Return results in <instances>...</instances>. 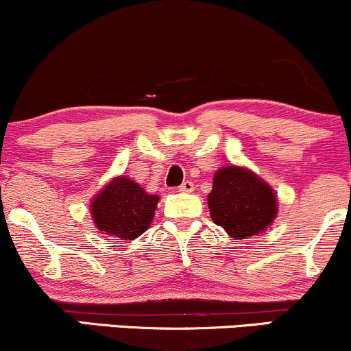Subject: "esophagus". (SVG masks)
<instances>
[{
    "label": "esophagus",
    "instance_id": "obj_1",
    "mask_svg": "<svg viewBox=\"0 0 351 351\" xmlns=\"http://www.w3.org/2000/svg\"><path fill=\"white\" fill-rule=\"evenodd\" d=\"M193 189H195V184H193L191 181H188V180L184 181V183L180 186V191L181 193H191Z\"/></svg>",
    "mask_w": 351,
    "mask_h": 351
}]
</instances>
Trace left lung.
Returning <instances> with one entry per match:
<instances>
[{"instance_id": "8db88e82", "label": "left lung", "mask_w": 351, "mask_h": 351, "mask_svg": "<svg viewBox=\"0 0 351 351\" xmlns=\"http://www.w3.org/2000/svg\"><path fill=\"white\" fill-rule=\"evenodd\" d=\"M277 193L249 168L224 165L213 176L209 215L234 239L264 232L277 217Z\"/></svg>"}]
</instances>
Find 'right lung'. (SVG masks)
Masks as SVG:
<instances>
[{"label": "right lung", "instance_id": "right-lung-1", "mask_svg": "<svg viewBox=\"0 0 351 351\" xmlns=\"http://www.w3.org/2000/svg\"><path fill=\"white\" fill-rule=\"evenodd\" d=\"M158 201L130 176L119 175L90 199V216L102 234L134 241L150 228Z\"/></svg>", "mask_w": 351, "mask_h": 351}]
</instances>
